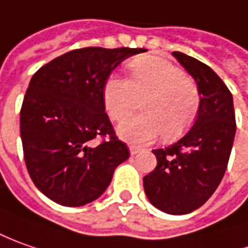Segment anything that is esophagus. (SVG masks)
Listing matches in <instances>:
<instances>
[{"mask_svg":"<svg viewBox=\"0 0 248 248\" xmlns=\"http://www.w3.org/2000/svg\"><path fill=\"white\" fill-rule=\"evenodd\" d=\"M129 150H130V155H136V154H139V152H140V148H139V147H136V145H130V147H129Z\"/></svg>","mask_w":248,"mask_h":248,"instance_id":"obj_1","label":"esophagus"}]
</instances>
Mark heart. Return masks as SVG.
Wrapping results in <instances>:
<instances>
[{"label": "heart", "instance_id": "b5f03b06", "mask_svg": "<svg viewBox=\"0 0 248 248\" xmlns=\"http://www.w3.org/2000/svg\"><path fill=\"white\" fill-rule=\"evenodd\" d=\"M129 79L109 77L103 88L104 107L116 122L130 115L139 98L145 97L141 106L145 114L118 127L124 141L144 145L160 134L173 140L191 127L201 109V90L180 67L158 56H140L129 63Z\"/></svg>", "mask_w": 248, "mask_h": 248}]
</instances>
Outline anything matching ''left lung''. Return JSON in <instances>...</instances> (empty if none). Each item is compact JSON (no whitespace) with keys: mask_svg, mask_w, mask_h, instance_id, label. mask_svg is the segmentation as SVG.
I'll list each match as a JSON object with an SVG mask.
<instances>
[{"mask_svg":"<svg viewBox=\"0 0 248 248\" xmlns=\"http://www.w3.org/2000/svg\"><path fill=\"white\" fill-rule=\"evenodd\" d=\"M201 90L199 114L174 144L154 150L158 165L144 177V191L167 214H188L203 206L225 174L236 133L232 93L209 65L173 52Z\"/></svg>","mask_w":248,"mask_h":248,"instance_id":"8db88e82","label":"left lung"}]
</instances>
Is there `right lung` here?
Returning a JSON list of instances; mask_svg holds the SVG:
<instances>
[{"mask_svg": "<svg viewBox=\"0 0 248 248\" xmlns=\"http://www.w3.org/2000/svg\"><path fill=\"white\" fill-rule=\"evenodd\" d=\"M142 52L82 47L32 75L20 109V137L31 180L50 201L68 207L96 201L129 158L106 114L103 88L124 59Z\"/></svg>", "mask_w": 248, "mask_h": 248, "instance_id": "obj_1", "label": "right lung"}]
</instances>
